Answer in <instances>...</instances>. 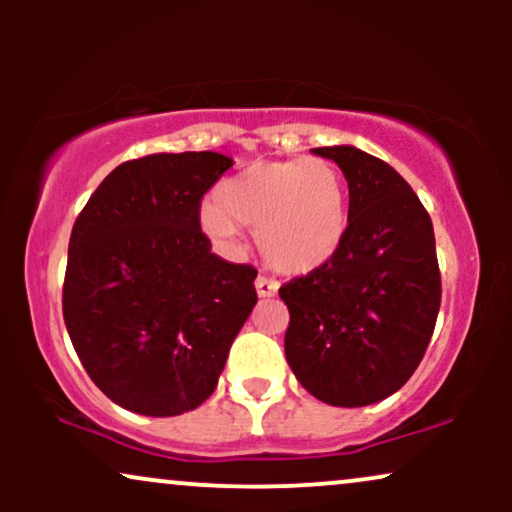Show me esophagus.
<instances>
[{"label": "esophagus", "instance_id": "1", "mask_svg": "<svg viewBox=\"0 0 512 512\" xmlns=\"http://www.w3.org/2000/svg\"><path fill=\"white\" fill-rule=\"evenodd\" d=\"M255 289H257V296L260 298H272L276 291H279V284H276L274 279H269V276L260 274L255 279Z\"/></svg>", "mask_w": 512, "mask_h": 512}]
</instances>
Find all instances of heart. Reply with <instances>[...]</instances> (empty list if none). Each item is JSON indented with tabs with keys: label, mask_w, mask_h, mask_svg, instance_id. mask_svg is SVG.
Segmentation results:
<instances>
[{
	"label": "heart",
	"mask_w": 512,
	"mask_h": 512,
	"mask_svg": "<svg viewBox=\"0 0 512 512\" xmlns=\"http://www.w3.org/2000/svg\"><path fill=\"white\" fill-rule=\"evenodd\" d=\"M349 197L342 170L320 156L257 161L216 190L202 211L211 238L233 245L238 226L255 228L269 267L305 274L330 262L346 236Z\"/></svg>",
	"instance_id": "b5f03b06"
}]
</instances>
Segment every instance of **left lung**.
<instances>
[{
    "label": "left lung",
    "instance_id": "left-lung-1",
    "mask_svg": "<svg viewBox=\"0 0 512 512\" xmlns=\"http://www.w3.org/2000/svg\"><path fill=\"white\" fill-rule=\"evenodd\" d=\"M349 182L346 236L330 262L279 289L286 361L332 407L390 397L419 368L440 308L436 236L409 182L356 146H322Z\"/></svg>",
    "mask_w": 512,
    "mask_h": 512
}]
</instances>
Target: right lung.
<instances>
[{
	"label": "right lung",
	"instance_id": "obj_1",
	"mask_svg": "<svg viewBox=\"0 0 512 512\" xmlns=\"http://www.w3.org/2000/svg\"><path fill=\"white\" fill-rule=\"evenodd\" d=\"M231 166L214 151L134 158L76 216L64 325L93 383L134 414L197 409L257 303V269L214 255L199 223Z\"/></svg>",
	"mask_w": 512,
	"mask_h": 512
}]
</instances>
